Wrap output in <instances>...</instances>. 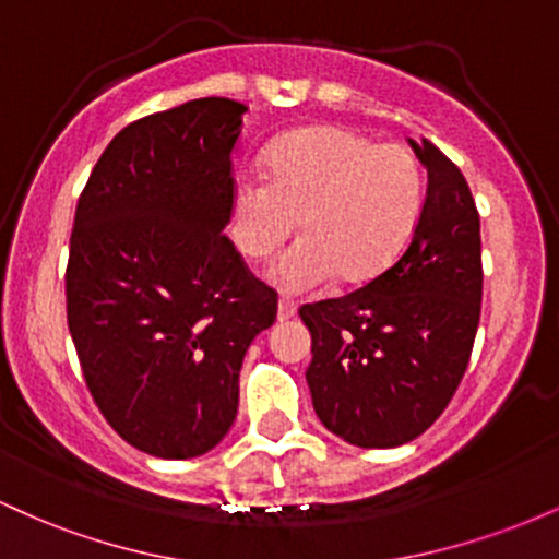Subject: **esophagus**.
I'll return each mask as SVG.
<instances>
[{"label": "esophagus", "instance_id": "34e87169", "mask_svg": "<svg viewBox=\"0 0 559 559\" xmlns=\"http://www.w3.org/2000/svg\"><path fill=\"white\" fill-rule=\"evenodd\" d=\"M294 312H297V305H294V299L281 297V301H278V320L294 318Z\"/></svg>", "mask_w": 559, "mask_h": 559}]
</instances>
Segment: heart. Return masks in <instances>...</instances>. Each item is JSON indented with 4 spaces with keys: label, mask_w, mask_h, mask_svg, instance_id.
I'll use <instances>...</instances> for the list:
<instances>
[{
    "label": "heart",
    "mask_w": 559,
    "mask_h": 559,
    "mask_svg": "<svg viewBox=\"0 0 559 559\" xmlns=\"http://www.w3.org/2000/svg\"><path fill=\"white\" fill-rule=\"evenodd\" d=\"M265 178L236 186L234 239L260 260L299 221L305 239L271 265L286 292H307L331 275L346 286L376 278L413 236L423 207L413 152L336 126L301 128L275 144Z\"/></svg>",
    "instance_id": "1"
}]
</instances>
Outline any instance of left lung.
Returning a JSON list of instances; mask_svg holds the SVG:
<instances>
[{
  "label": "left lung",
  "instance_id": "8db88e82",
  "mask_svg": "<svg viewBox=\"0 0 559 559\" xmlns=\"http://www.w3.org/2000/svg\"><path fill=\"white\" fill-rule=\"evenodd\" d=\"M409 146L428 189L407 249L362 288L299 307L312 336V407L331 433L365 449L407 444L433 426L463 381L480 320L471 186L428 139Z\"/></svg>",
  "mask_w": 559,
  "mask_h": 559
}]
</instances>
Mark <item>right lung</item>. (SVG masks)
Instances as JSON below:
<instances>
[{
  "mask_svg": "<svg viewBox=\"0 0 559 559\" xmlns=\"http://www.w3.org/2000/svg\"><path fill=\"white\" fill-rule=\"evenodd\" d=\"M243 112L204 96L133 120L75 207L66 299L83 378L115 431L163 460L221 444L243 355L278 312L223 234Z\"/></svg>",
  "mask_w": 559,
  "mask_h": 559,
  "instance_id": "add662e5",
  "label": "right lung"
}]
</instances>
